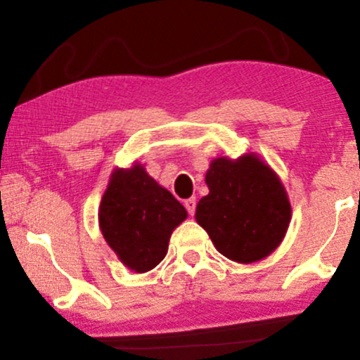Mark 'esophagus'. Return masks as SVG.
Here are the masks:
<instances>
[{
    "label": "esophagus",
    "instance_id": "34e87169",
    "mask_svg": "<svg viewBox=\"0 0 360 360\" xmlns=\"http://www.w3.org/2000/svg\"><path fill=\"white\" fill-rule=\"evenodd\" d=\"M184 206H186V210H188V213L193 217L194 212H196V198H189V200H186Z\"/></svg>",
    "mask_w": 360,
    "mask_h": 360
}]
</instances>
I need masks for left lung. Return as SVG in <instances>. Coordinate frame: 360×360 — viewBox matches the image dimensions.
<instances>
[{"label":"left lung","mask_w":360,"mask_h":360,"mask_svg":"<svg viewBox=\"0 0 360 360\" xmlns=\"http://www.w3.org/2000/svg\"><path fill=\"white\" fill-rule=\"evenodd\" d=\"M205 181L210 193L194 218L221 255L252 264L278 249L291 221V205L269 164L254 152L238 159L217 157Z\"/></svg>","instance_id":"8db88e82"}]
</instances>
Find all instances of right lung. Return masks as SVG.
<instances>
[{"instance_id": "1", "label": "right lung", "mask_w": 360, "mask_h": 360, "mask_svg": "<svg viewBox=\"0 0 360 360\" xmlns=\"http://www.w3.org/2000/svg\"><path fill=\"white\" fill-rule=\"evenodd\" d=\"M186 218L184 206L139 162L111 172L98 212L106 243L123 266L139 274L166 257L169 238Z\"/></svg>"}]
</instances>
